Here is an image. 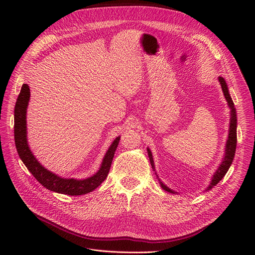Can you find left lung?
Listing matches in <instances>:
<instances>
[{
  "label": "left lung",
  "instance_id": "obj_1",
  "mask_svg": "<svg viewBox=\"0 0 255 255\" xmlns=\"http://www.w3.org/2000/svg\"><path fill=\"white\" fill-rule=\"evenodd\" d=\"M219 83L221 85L223 94H224V97L227 101V104H229L230 109H231V123H230V130H229V138L226 140V145H225V153H224V157L221 164L219 165V167L217 168V170L215 171V173L213 175L212 181L209 185V187L207 188V190H210L211 188H213L214 186H216L221 180L222 178L226 175L227 170L230 169L232 163H233V160L235 157V153H236V146H237V113H236V109H235V105L233 102V99L230 95V92H229V88H227L226 82L224 80L223 77L219 76ZM148 155L150 158V162L152 165V168L155 170V164H154V160H153V155L152 152L150 151V149L148 148ZM158 177V176H157ZM160 181V180H159ZM160 185H161L162 188L170 193H176L175 191H172L171 189H169L167 186H165L161 181H160Z\"/></svg>",
  "mask_w": 255,
  "mask_h": 255
}]
</instances>
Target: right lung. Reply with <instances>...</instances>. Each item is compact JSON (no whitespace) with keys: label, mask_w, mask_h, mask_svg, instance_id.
<instances>
[{"label":"right lung","mask_w":255,"mask_h":255,"mask_svg":"<svg viewBox=\"0 0 255 255\" xmlns=\"http://www.w3.org/2000/svg\"><path fill=\"white\" fill-rule=\"evenodd\" d=\"M29 100L30 89L28 85L23 84L17 97L14 109V139L17 153L23 164L31 171L35 179L50 191L76 196L87 194L89 192H92L93 190H95L106 179L107 175H109L113 158L120 141V136H118L111 144L110 149L107 150L102 160L99 170L94 176L85 180L65 179L59 177L56 173L47 170L45 167L40 164L29 148L28 140H26L25 120L26 107H28Z\"/></svg>","instance_id":"obj_1"}]
</instances>
